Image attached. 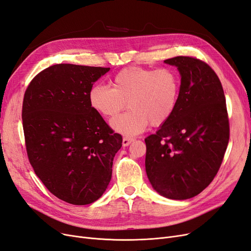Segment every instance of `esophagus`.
<instances>
[{
    "label": "esophagus",
    "mask_w": 251,
    "mask_h": 251,
    "mask_svg": "<svg viewBox=\"0 0 251 251\" xmlns=\"http://www.w3.org/2000/svg\"><path fill=\"white\" fill-rule=\"evenodd\" d=\"M134 140L132 137H128V136H125V137H123V142H122V145H123V147H127V146H129L130 145L132 142H133Z\"/></svg>",
    "instance_id": "1"
}]
</instances>
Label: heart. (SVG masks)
Here are the masks:
<instances>
[{"label":"heart","instance_id":"1","mask_svg":"<svg viewBox=\"0 0 251 251\" xmlns=\"http://www.w3.org/2000/svg\"><path fill=\"white\" fill-rule=\"evenodd\" d=\"M111 86H93L89 102L93 109L106 118L117 116L128 103L130 110L110 121L111 128L125 135L143 132L149 123L159 126L166 122L180 94L179 74L170 67L154 70L129 66L116 74Z\"/></svg>","mask_w":251,"mask_h":251}]
</instances>
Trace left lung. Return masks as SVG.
Wrapping results in <instances>:
<instances>
[{"label":"left lung","instance_id":"1","mask_svg":"<svg viewBox=\"0 0 251 251\" xmlns=\"http://www.w3.org/2000/svg\"><path fill=\"white\" fill-rule=\"evenodd\" d=\"M178 68L180 94L173 115L145 138L152 187L172 200L198 196L213 181L229 140L225 92L209 65L197 58L164 61Z\"/></svg>","mask_w":251,"mask_h":251}]
</instances>
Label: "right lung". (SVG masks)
Wrapping results in <instances>:
<instances>
[{"mask_svg": "<svg viewBox=\"0 0 251 251\" xmlns=\"http://www.w3.org/2000/svg\"><path fill=\"white\" fill-rule=\"evenodd\" d=\"M109 68L57 64L27 86L23 127L29 161L44 186L72 205L97 201L111 179L122 136L92 108L89 91Z\"/></svg>", "mask_w": 251, "mask_h": 251, "instance_id": "obj_1", "label": "right lung"}]
</instances>
